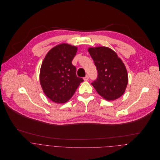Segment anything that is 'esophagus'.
Returning <instances> with one entry per match:
<instances>
[{
	"label": "esophagus",
	"mask_w": 160,
	"mask_h": 160,
	"mask_svg": "<svg viewBox=\"0 0 160 160\" xmlns=\"http://www.w3.org/2000/svg\"><path fill=\"white\" fill-rule=\"evenodd\" d=\"M83 79H84V80L85 81H88V79H89V76H88V75H87V76H86Z\"/></svg>",
	"instance_id": "34e87169"
}]
</instances>
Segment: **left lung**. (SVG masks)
I'll return each instance as SVG.
<instances>
[{"label": "left lung", "instance_id": "left-lung-1", "mask_svg": "<svg viewBox=\"0 0 160 160\" xmlns=\"http://www.w3.org/2000/svg\"><path fill=\"white\" fill-rule=\"evenodd\" d=\"M88 51L93 60L98 76L92 85L107 100H114L124 93L128 75L121 59L112 49L106 47H91Z\"/></svg>", "mask_w": 160, "mask_h": 160}]
</instances>
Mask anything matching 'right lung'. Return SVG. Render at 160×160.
<instances>
[{"label":"right lung","instance_id":"1","mask_svg":"<svg viewBox=\"0 0 160 160\" xmlns=\"http://www.w3.org/2000/svg\"><path fill=\"white\" fill-rule=\"evenodd\" d=\"M78 47L62 44L46 55L40 71V82L46 96L52 102L64 103L74 95L83 79L76 76L72 65Z\"/></svg>","mask_w":160,"mask_h":160}]
</instances>
